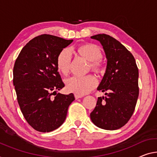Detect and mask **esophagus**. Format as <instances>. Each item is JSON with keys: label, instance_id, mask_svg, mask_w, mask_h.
<instances>
[{"label": "esophagus", "instance_id": "esophagus-1", "mask_svg": "<svg viewBox=\"0 0 157 157\" xmlns=\"http://www.w3.org/2000/svg\"><path fill=\"white\" fill-rule=\"evenodd\" d=\"M74 97H75V99H76V100H77V99H79V98H83V95H77V94H75V95H74Z\"/></svg>", "mask_w": 157, "mask_h": 157}]
</instances>
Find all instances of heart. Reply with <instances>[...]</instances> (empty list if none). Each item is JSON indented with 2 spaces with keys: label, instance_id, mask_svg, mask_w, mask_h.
<instances>
[{
  "label": "heart",
  "instance_id": "obj_1",
  "mask_svg": "<svg viewBox=\"0 0 157 157\" xmlns=\"http://www.w3.org/2000/svg\"><path fill=\"white\" fill-rule=\"evenodd\" d=\"M77 52L84 59L90 62L91 69L96 73H101L104 70V64L101 60L102 52L97 45L87 43L77 48ZM71 52L65 48L59 52L57 58V67L59 72L67 75L70 70ZM97 86V79L93 75L86 76H72L66 80V88L69 92L85 95L92 90Z\"/></svg>",
  "mask_w": 157,
  "mask_h": 157
}]
</instances>
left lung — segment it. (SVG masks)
Instances as JSON below:
<instances>
[{
  "mask_svg": "<svg viewBox=\"0 0 157 157\" xmlns=\"http://www.w3.org/2000/svg\"><path fill=\"white\" fill-rule=\"evenodd\" d=\"M91 38L102 45L107 64L98 88L106 96L98 98L90 119L96 126L114 131L127 124L134 112L139 95L138 69L133 55L115 38L105 33Z\"/></svg>",
  "mask_w": 157,
  "mask_h": 157,
  "instance_id": "8db88e82",
  "label": "left lung"
}]
</instances>
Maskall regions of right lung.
<instances>
[{"instance_id": "add662e5", "label": "right lung", "mask_w": 157, "mask_h": 157, "mask_svg": "<svg viewBox=\"0 0 157 157\" xmlns=\"http://www.w3.org/2000/svg\"><path fill=\"white\" fill-rule=\"evenodd\" d=\"M72 41L49 34L38 36L26 43L14 63L13 85L19 105L26 121L37 131L58 128L75 100L73 93H56L64 87L57 67V56ZM54 93L56 95L52 97Z\"/></svg>"}]
</instances>
